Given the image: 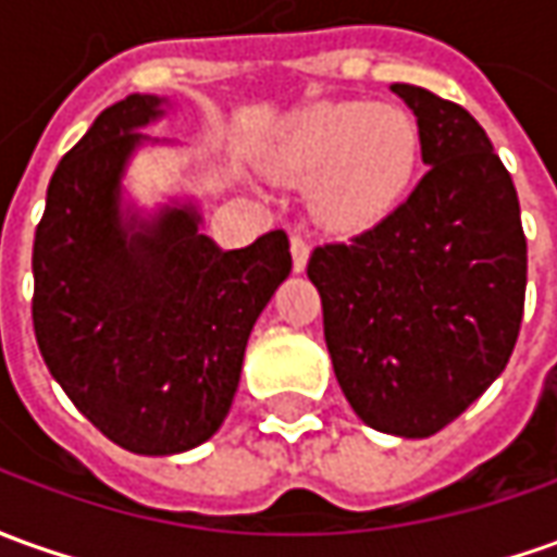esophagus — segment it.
Listing matches in <instances>:
<instances>
[{"label":"esophagus","mask_w":557,"mask_h":557,"mask_svg":"<svg viewBox=\"0 0 557 557\" xmlns=\"http://www.w3.org/2000/svg\"><path fill=\"white\" fill-rule=\"evenodd\" d=\"M290 257H294V272L306 270V263H309V242H306L302 233L290 236Z\"/></svg>","instance_id":"obj_1"}]
</instances>
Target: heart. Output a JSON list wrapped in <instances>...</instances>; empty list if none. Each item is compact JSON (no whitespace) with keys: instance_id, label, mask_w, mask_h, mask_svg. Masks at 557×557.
Segmentation results:
<instances>
[{"instance_id":"heart-1","label":"heart","mask_w":557,"mask_h":557,"mask_svg":"<svg viewBox=\"0 0 557 557\" xmlns=\"http://www.w3.org/2000/svg\"><path fill=\"white\" fill-rule=\"evenodd\" d=\"M418 160V126L397 106L321 102L290 124L272 172L315 184L312 209L330 230H367L397 209Z\"/></svg>"}]
</instances>
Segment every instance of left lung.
I'll return each instance as SVG.
<instances>
[{"mask_svg":"<svg viewBox=\"0 0 557 557\" xmlns=\"http://www.w3.org/2000/svg\"><path fill=\"white\" fill-rule=\"evenodd\" d=\"M428 172L391 214L318 245L309 278L345 400L370 428L433 436L504 373L519 339L528 242L485 129L458 102L391 84Z\"/></svg>","mask_w":557,"mask_h":557,"instance_id":"obj_1","label":"left lung"}]
</instances>
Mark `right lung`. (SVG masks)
Listing matches in <instances>:
<instances>
[{"label":"right lung","mask_w":557,"mask_h":557,"mask_svg":"<svg viewBox=\"0 0 557 557\" xmlns=\"http://www.w3.org/2000/svg\"><path fill=\"white\" fill-rule=\"evenodd\" d=\"M160 106L133 94L96 117L53 169L33 245L38 351L94 428L136 455H178L221 428L251 327L290 272L285 230L221 251L190 202L124 218L126 160Z\"/></svg>","instance_id":"add662e5"}]
</instances>
